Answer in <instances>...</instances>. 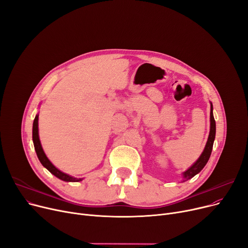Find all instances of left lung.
Listing matches in <instances>:
<instances>
[{
    "label": "left lung",
    "instance_id": "left-lung-1",
    "mask_svg": "<svg viewBox=\"0 0 248 248\" xmlns=\"http://www.w3.org/2000/svg\"><path fill=\"white\" fill-rule=\"evenodd\" d=\"M212 109H213V108L211 104L210 133H209V138H208V140H207V144L205 146V149H204L202 155H200V158L196 161V163H195L191 168H189L186 172H184V178H185L184 181L189 180V179L193 178L195 175H197L205 167L208 160H209V158H210V155H211L212 148H213V142H214V139H215V133H216V124H215V120H214Z\"/></svg>",
    "mask_w": 248,
    "mask_h": 248
}]
</instances>
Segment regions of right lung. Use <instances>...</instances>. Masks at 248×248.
<instances>
[{"label":"right lung","mask_w":248,"mask_h":248,"mask_svg":"<svg viewBox=\"0 0 248 248\" xmlns=\"http://www.w3.org/2000/svg\"><path fill=\"white\" fill-rule=\"evenodd\" d=\"M33 142H34V148L37 154V157L39 159V161L41 162V164L47 169V170L51 173L53 174L54 176H56L57 178H59L60 180L63 181H66V182H79L82 179L79 178H73L67 174H64L61 171H59L57 168H55L53 165L51 164V162L48 160V158L46 157V155L41 147L40 144V140H39V135H38V115L35 116V120L33 123Z\"/></svg>","instance_id":"1"}]
</instances>
